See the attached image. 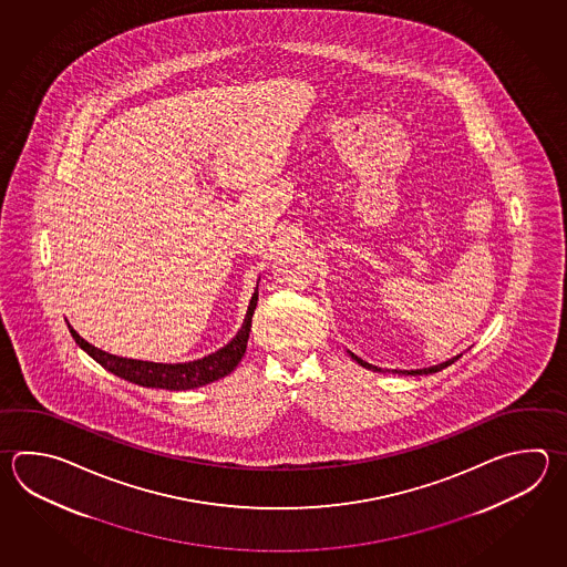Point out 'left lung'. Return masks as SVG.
Instances as JSON below:
<instances>
[{"mask_svg": "<svg viewBox=\"0 0 567 567\" xmlns=\"http://www.w3.org/2000/svg\"><path fill=\"white\" fill-rule=\"evenodd\" d=\"M349 355H351V359H355L358 361L359 365L361 368H365V370L371 371H380V373H383L382 368H378V365H371V363H368V361H363V359L358 358L355 353H351V351H347ZM461 358V355H456V358L449 359V361H444V363H439V365H432V368H422V370H395V373H402V375H427V373H436V371L444 370V368H449V365H452L456 359Z\"/></svg>", "mask_w": 567, "mask_h": 567, "instance_id": "1", "label": "left lung"}]
</instances>
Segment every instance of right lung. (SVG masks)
<instances>
[{
	"label": "right lung",
	"mask_w": 567,
	"mask_h": 567,
	"mask_svg": "<svg viewBox=\"0 0 567 567\" xmlns=\"http://www.w3.org/2000/svg\"><path fill=\"white\" fill-rule=\"evenodd\" d=\"M256 301H258V285H256L255 295H252L250 305H248L243 327L238 329L236 336L231 337L230 343H226L221 349L209 353L206 358L185 361V363H155V361H141V359L118 358V355L106 353L103 349L84 341L70 324L69 329L70 336L74 337L79 347L84 349L96 363H101L104 370L115 373L127 382L143 385V388H159V390H169V392H182V390H194V388L218 382V380L226 378L228 373L236 370V365L240 363V359L246 353Z\"/></svg>",
	"instance_id": "1"
}]
</instances>
